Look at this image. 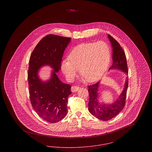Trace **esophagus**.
I'll return each instance as SVG.
<instances>
[{
  "mask_svg": "<svg viewBox=\"0 0 152 152\" xmlns=\"http://www.w3.org/2000/svg\"><path fill=\"white\" fill-rule=\"evenodd\" d=\"M80 89V87L76 86H73L71 87V91L72 92H77Z\"/></svg>",
  "mask_w": 152,
  "mask_h": 152,
  "instance_id": "34e87169",
  "label": "esophagus"
}]
</instances>
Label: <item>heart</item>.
Wrapping results in <instances>:
<instances>
[{"label": "heart", "mask_w": 152, "mask_h": 152, "mask_svg": "<svg viewBox=\"0 0 152 152\" xmlns=\"http://www.w3.org/2000/svg\"><path fill=\"white\" fill-rule=\"evenodd\" d=\"M110 51L104 42L80 44L70 53L68 60L63 61L61 69L66 77L72 80L79 69L80 75L88 82L99 79L108 67Z\"/></svg>", "instance_id": "obj_1"}]
</instances>
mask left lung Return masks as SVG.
<instances>
[{"label":"left lung","mask_w":152,"mask_h":152,"mask_svg":"<svg viewBox=\"0 0 152 152\" xmlns=\"http://www.w3.org/2000/svg\"><path fill=\"white\" fill-rule=\"evenodd\" d=\"M113 48V64L109 69H117L121 70L126 75V81L123 92L120 95L116 101L112 104H100L98 100V88L100 81L92 86H88L89 101L88 109L89 112L97 118L108 121L117 116L122 110L125 105L126 92L128 86V69L125 52L122 47L116 40L110 35H108Z\"/></svg>","instance_id":"1"}]
</instances>
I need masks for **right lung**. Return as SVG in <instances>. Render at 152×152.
Here are the masks:
<instances>
[{"label": "right lung", "mask_w": 152, "mask_h": 152, "mask_svg": "<svg viewBox=\"0 0 152 152\" xmlns=\"http://www.w3.org/2000/svg\"><path fill=\"white\" fill-rule=\"evenodd\" d=\"M71 37L48 35L36 45L29 58L28 82L32 108L45 121L55 123L67 114L68 97L72 94L71 86L62 83L56 72L61 68L63 53ZM53 68L50 79L43 82L38 71L44 65Z\"/></svg>", "instance_id": "right-lung-1"}]
</instances>
